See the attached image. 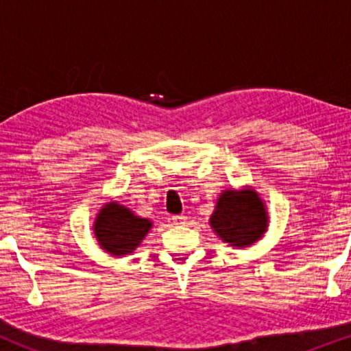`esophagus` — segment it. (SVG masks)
Wrapping results in <instances>:
<instances>
[{"label": "esophagus", "mask_w": 351, "mask_h": 351, "mask_svg": "<svg viewBox=\"0 0 351 351\" xmlns=\"http://www.w3.org/2000/svg\"><path fill=\"white\" fill-rule=\"evenodd\" d=\"M171 219H173V223L178 224V226H183V224H186L188 216L186 215H176V216H173Z\"/></svg>", "instance_id": "obj_1"}]
</instances>
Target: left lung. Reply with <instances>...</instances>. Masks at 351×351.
<instances>
[{
    "label": "left lung",
    "instance_id": "1",
    "mask_svg": "<svg viewBox=\"0 0 351 351\" xmlns=\"http://www.w3.org/2000/svg\"><path fill=\"white\" fill-rule=\"evenodd\" d=\"M211 226L224 243L247 247L265 232L267 215L256 191L245 189L237 193L231 189L224 191L217 199Z\"/></svg>",
    "mask_w": 351,
    "mask_h": 351
}]
</instances>
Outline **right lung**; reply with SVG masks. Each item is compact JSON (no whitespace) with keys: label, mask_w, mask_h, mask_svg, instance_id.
Segmentation results:
<instances>
[{"label":"right lung","mask_w":351,"mask_h":351,"mask_svg":"<svg viewBox=\"0 0 351 351\" xmlns=\"http://www.w3.org/2000/svg\"><path fill=\"white\" fill-rule=\"evenodd\" d=\"M152 223L143 217L134 216L130 209L117 203H108L95 219V237L108 252L122 256L135 251L143 236L150 231Z\"/></svg>","instance_id":"1"}]
</instances>
